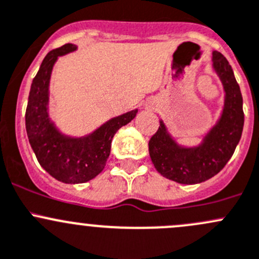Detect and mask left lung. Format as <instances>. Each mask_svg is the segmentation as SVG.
I'll return each mask as SVG.
<instances>
[{
  "label": "left lung",
  "mask_w": 259,
  "mask_h": 259,
  "mask_svg": "<svg viewBox=\"0 0 259 259\" xmlns=\"http://www.w3.org/2000/svg\"><path fill=\"white\" fill-rule=\"evenodd\" d=\"M211 67L223 86V105L219 117L200 142L192 146L180 144L163 119L149 142V154L158 173L180 184H198L218 174L242 137L243 99L232 66L221 52L214 51Z\"/></svg>",
  "instance_id": "obj_1"
}]
</instances>
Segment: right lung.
<instances>
[{"label": "right lung", "instance_id": "right-lung-1", "mask_svg": "<svg viewBox=\"0 0 259 259\" xmlns=\"http://www.w3.org/2000/svg\"><path fill=\"white\" fill-rule=\"evenodd\" d=\"M76 50V45L66 44L46 55L31 83L25 116L28 142L40 165L52 178L66 184L85 183L99 176L110 155L115 133L138 114L134 109L117 115L81 137L66 134L57 126L50 116L52 70L60 56Z\"/></svg>", "mask_w": 259, "mask_h": 259}]
</instances>
